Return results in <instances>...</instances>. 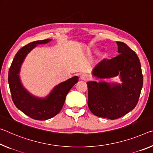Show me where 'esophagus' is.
<instances>
[{
	"instance_id": "obj_1",
	"label": "esophagus",
	"mask_w": 153,
	"mask_h": 153,
	"mask_svg": "<svg viewBox=\"0 0 153 153\" xmlns=\"http://www.w3.org/2000/svg\"><path fill=\"white\" fill-rule=\"evenodd\" d=\"M80 79L83 80V81H87L89 79V76L86 74H82L80 76Z\"/></svg>"
}]
</instances>
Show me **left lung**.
Wrapping results in <instances>:
<instances>
[{
	"label": "left lung",
	"mask_w": 153,
	"mask_h": 153,
	"mask_svg": "<svg viewBox=\"0 0 153 153\" xmlns=\"http://www.w3.org/2000/svg\"><path fill=\"white\" fill-rule=\"evenodd\" d=\"M118 56L104 59L95 68L93 74L106 79L120 74L123 83L87 82L88 106L92 113L111 120L119 119L132 111L138 102L143 85L140 59L136 52L123 42H117Z\"/></svg>",
	"instance_id": "1"
}]
</instances>
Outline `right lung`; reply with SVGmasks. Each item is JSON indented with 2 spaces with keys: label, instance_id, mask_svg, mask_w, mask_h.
Masks as SVG:
<instances>
[{
  "label": "right lung",
  "instance_id": "obj_1",
  "mask_svg": "<svg viewBox=\"0 0 153 153\" xmlns=\"http://www.w3.org/2000/svg\"><path fill=\"white\" fill-rule=\"evenodd\" d=\"M50 41L51 39H47L34 41L22 47L15 56L8 74L9 89L14 104L27 116L40 121L51 119L59 113L64 106L66 95L79 79L77 76H74L59 84L45 99L33 97L23 88L19 81V72L24 59L36 45L47 43Z\"/></svg>",
  "mask_w": 153,
  "mask_h": 153
}]
</instances>
